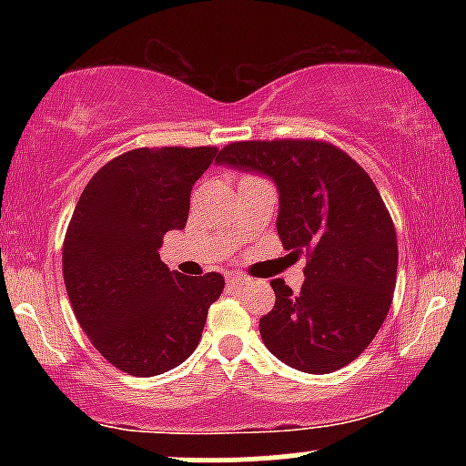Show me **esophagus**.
<instances>
[{"label": "esophagus", "mask_w": 466, "mask_h": 466, "mask_svg": "<svg viewBox=\"0 0 466 466\" xmlns=\"http://www.w3.org/2000/svg\"><path fill=\"white\" fill-rule=\"evenodd\" d=\"M226 280H228L229 287H243V285H248V282H249L243 274H228Z\"/></svg>", "instance_id": "obj_1"}]
</instances>
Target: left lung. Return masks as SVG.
<instances>
[{"label": "left lung", "instance_id": "obj_1", "mask_svg": "<svg viewBox=\"0 0 466 466\" xmlns=\"http://www.w3.org/2000/svg\"><path fill=\"white\" fill-rule=\"evenodd\" d=\"M217 162L274 181L278 237L309 254L300 293L271 282L276 304L260 318L267 350L311 374L357 360L390 311L399 265L392 218L366 170L315 140L232 142Z\"/></svg>", "mask_w": 466, "mask_h": 466}]
</instances>
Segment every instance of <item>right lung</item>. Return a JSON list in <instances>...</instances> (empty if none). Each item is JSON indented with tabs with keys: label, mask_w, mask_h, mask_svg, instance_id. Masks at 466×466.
Here are the masks:
<instances>
[{
	"label": "right lung",
	"mask_w": 466,
	"mask_h": 466,
	"mask_svg": "<svg viewBox=\"0 0 466 466\" xmlns=\"http://www.w3.org/2000/svg\"><path fill=\"white\" fill-rule=\"evenodd\" d=\"M218 148H136L85 186L63 245V278L78 324L106 361L155 377L199 346L221 274L186 278L159 260L164 234L184 229L192 184Z\"/></svg>",
	"instance_id": "right-lung-1"
}]
</instances>
